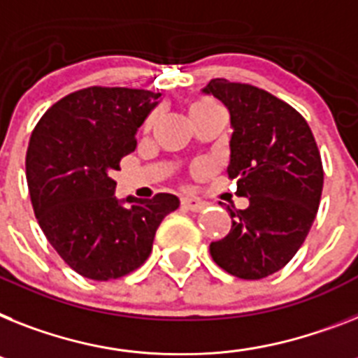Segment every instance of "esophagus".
Segmentation results:
<instances>
[{"label":"esophagus","mask_w":358,"mask_h":358,"mask_svg":"<svg viewBox=\"0 0 358 358\" xmlns=\"http://www.w3.org/2000/svg\"><path fill=\"white\" fill-rule=\"evenodd\" d=\"M181 206L186 208V210H192V212H199L205 208V203L199 199H194V197H182L181 199Z\"/></svg>","instance_id":"esophagus-1"}]
</instances>
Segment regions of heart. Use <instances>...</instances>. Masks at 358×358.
Returning a JSON list of instances; mask_svg holds the SVG:
<instances>
[{
  "label": "heart",
  "mask_w": 358,
  "mask_h": 358,
  "mask_svg": "<svg viewBox=\"0 0 358 358\" xmlns=\"http://www.w3.org/2000/svg\"><path fill=\"white\" fill-rule=\"evenodd\" d=\"M223 115V108H221L214 99H208V96H201V99L194 100L190 104V119L192 122H201L205 119H212V117H221ZM153 122L152 119H148L146 128Z\"/></svg>",
  "instance_id": "obj_1"
}]
</instances>
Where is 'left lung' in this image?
<instances>
[{
    "mask_svg": "<svg viewBox=\"0 0 358 358\" xmlns=\"http://www.w3.org/2000/svg\"><path fill=\"white\" fill-rule=\"evenodd\" d=\"M230 113V162L236 196L249 206H227L232 227L212 241V259L232 276L259 280L289 264L306 241L320 205L324 168L309 124L287 102L250 84L208 82Z\"/></svg>",
    "mask_w": 358,
    "mask_h": 358,
    "instance_id": "1",
    "label": "left lung"
}]
</instances>
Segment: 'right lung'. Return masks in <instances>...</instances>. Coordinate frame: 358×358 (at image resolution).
<instances>
[{"label":"right lung","instance_id":"right-lung-1","mask_svg":"<svg viewBox=\"0 0 358 358\" xmlns=\"http://www.w3.org/2000/svg\"><path fill=\"white\" fill-rule=\"evenodd\" d=\"M159 96L85 87L51 106L32 131L25 157L32 208L52 249L84 278L108 282L141 267L161 221L179 206L173 194L119 201L111 179Z\"/></svg>","mask_w":358,"mask_h":358}]
</instances>
